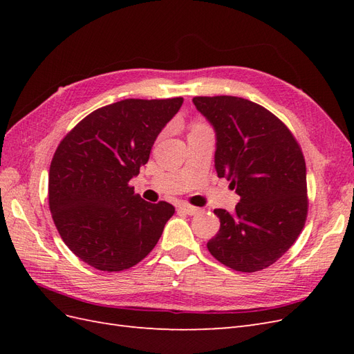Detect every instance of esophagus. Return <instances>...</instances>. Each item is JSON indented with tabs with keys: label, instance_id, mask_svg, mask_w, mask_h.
Instances as JSON below:
<instances>
[{
	"label": "esophagus",
	"instance_id": "obj_1",
	"mask_svg": "<svg viewBox=\"0 0 354 354\" xmlns=\"http://www.w3.org/2000/svg\"><path fill=\"white\" fill-rule=\"evenodd\" d=\"M178 209H180L181 212L187 214V216H196V214H199V212H201V208L194 207V205H189V203H186V202L180 203V205H178Z\"/></svg>",
	"mask_w": 354,
	"mask_h": 354
}]
</instances>
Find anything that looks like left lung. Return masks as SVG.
Masks as SVG:
<instances>
[{
  "label": "left lung",
  "mask_w": 354,
  "mask_h": 354,
  "mask_svg": "<svg viewBox=\"0 0 354 354\" xmlns=\"http://www.w3.org/2000/svg\"><path fill=\"white\" fill-rule=\"evenodd\" d=\"M216 130V169L241 201L230 214L214 209L218 233L207 243L214 259L252 273L291 248L307 218L306 160L289 128L251 100L234 95L194 97Z\"/></svg>",
  "instance_id": "1"
}]
</instances>
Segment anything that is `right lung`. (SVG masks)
I'll return each mask as SVG.
<instances>
[{"label": "right lung", "instance_id": "1", "mask_svg": "<svg viewBox=\"0 0 354 354\" xmlns=\"http://www.w3.org/2000/svg\"><path fill=\"white\" fill-rule=\"evenodd\" d=\"M183 104L125 99L91 112L63 137L51 159L48 205L68 248L103 272H121L151 252L174 207L134 194L130 180L158 134Z\"/></svg>", "mask_w": 354, "mask_h": 354}]
</instances>
